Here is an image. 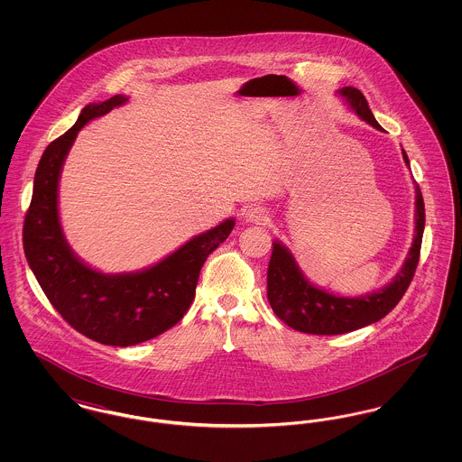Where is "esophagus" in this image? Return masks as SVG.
I'll return each instance as SVG.
<instances>
[{
	"instance_id": "esophagus-1",
	"label": "esophagus",
	"mask_w": 462,
	"mask_h": 462,
	"mask_svg": "<svg viewBox=\"0 0 462 462\" xmlns=\"http://www.w3.org/2000/svg\"><path fill=\"white\" fill-rule=\"evenodd\" d=\"M242 218L249 223H258V225H264V221H268V213L264 211L262 206H249L244 209Z\"/></svg>"
}]
</instances>
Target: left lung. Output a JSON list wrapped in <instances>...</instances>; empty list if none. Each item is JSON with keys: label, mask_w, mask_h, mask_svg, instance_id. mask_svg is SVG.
Instances as JSON below:
<instances>
[{"label": "left lung", "mask_w": 462, "mask_h": 462, "mask_svg": "<svg viewBox=\"0 0 462 462\" xmlns=\"http://www.w3.org/2000/svg\"><path fill=\"white\" fill-rule=\"evenodd\" d=\"M339 93L346 98L360 119L367 121L375 130H383L375 117L372 119L374 114L360 89L346 87L339 89ZM402 154L409 166L405 151H402ZM424 220V200L416 183V236L409 256L388 286L360 298L336 296L310 284L286 245L273 242L266 277V296L273 313L289 328L319 336L345 334L381 320L398 305L414 279L420 254Z\"/></svg>", "instance_id": "1"}]
</instances>
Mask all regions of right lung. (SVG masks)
I'll return each mask as SVG.
<instances>
[{
	"instance_id": "right-lung-1",
	"label": "right lung",
	"mask_w": 462,
	"mask_h": 462,
	"mask_svg": "<svg viewBox=\"0 0 462 462\" xmlns=\"http://www.w3.org/2000/svg\"><path fill=\"white\" fill-rule=\"evenodd\" d=\"M126 100L123 95H114L102 104H89L76 125L46 147L34 175L23 232L27 263L50 303L70 328L112 346L149 341L178 324L196 298L206 258L236 225L232 218L225 220L183 244L162 262L134 273H102L72 253L59 220L62 164L78 132Z\"/></svg>"
}]
</instances>
